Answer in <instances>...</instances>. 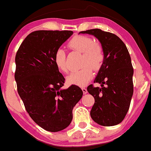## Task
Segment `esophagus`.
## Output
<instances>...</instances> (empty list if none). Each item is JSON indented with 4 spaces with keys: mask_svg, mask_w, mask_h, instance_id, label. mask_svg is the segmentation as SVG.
Returning <instances> with one entry per match:
<instances>
[{
    "mask_svg": "<svg viewBox=\"0 0 151 151\" xmlns=\"http://www.w3.org/2000/svg\"><path fill=\"white\" fill-rule=\"evenodd\" d=\"M81 89H82V91H83V94H86V93H87V89H86V88L82 87Z\"/></svg>",
    "mask_w": 151,
    "mask_h": 151,
    "instance_id": "34e87169",
    "label": "esophagus"
}]
</instances>
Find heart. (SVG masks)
I'll return each mask as SVG.
<instances>
[{"mask_svg":"<svg viewBox=\"0 0 151 151\" xmlns=\"http://www.w3.org/2000/svg\"><path fill=\"white\" fill-rule=\"evenodd\" d=\"M72 50L82 53L81 65H84L81 70L71 73L67 78L69 83L84 86L92 76V69L98 70L104 63L105 55L102 46L95 42L93 39L87 36L77 35L73 37L68 42ZM54 62L58 68L64 73L69 70L67 63L66 52L59 48L54 55Z\"/></svg>","mask_w":151,"mask_h":151,"instance_id":"b5f03b06","label":"heart"}]
</instances>
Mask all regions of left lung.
<instances>
[{
	"label": "left lung",
	"mask_w": 151,
	"mask_h": 151,
	"mask_svg": "<svg viewBox=\"0 0 151 151\" xmlns=\"http://www.w3.org/2000/svg\"><path fill=\"white\" fill-rule=\"evenodd\" d=\"M80 33L95 36L101 43L105 55L94 81L101 83V88L92 84L87 87L88 92L95 98L90 116L101 126H116L126 117L134 92L131 56L124 42L112 33L99 28Z\"/></svg>",
	"instance_id": "1"
}]
</instances>
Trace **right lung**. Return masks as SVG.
I'll use <instances>...</instances> for the list:
<instances>
[{"label": "right lung", "instance_id": "add662e5", "mask_svg": "<svg viewBox=\"0 0 151 151\" xmlns=\"http://www.w3.org/2000/svg\"><path fill=\"white\" fill-rule=\"evenodd\" d=\"M72 31H36L28 34L15 56L14 78L27 112L43 129L57 132L70 124L73 109L83 92L71 85L62 89L65 78L54 62L60 46Z\"/></svg>", "mask_w": 151, "mask_h": 151}]
</instances>
